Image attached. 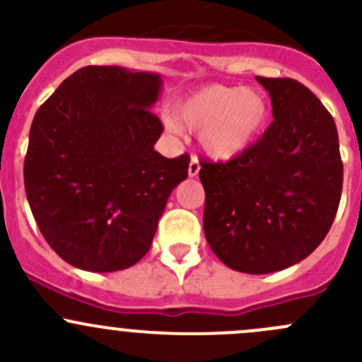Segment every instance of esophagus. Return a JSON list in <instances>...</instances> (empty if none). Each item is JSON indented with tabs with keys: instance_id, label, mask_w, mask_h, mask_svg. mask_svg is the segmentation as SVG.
I'll list each match as a JSON object with an SVG mask.
<instances>
[{
	"instance_id": "obj_1",
	"label": "esophagus",
	"mask_w": 362,
	"mask_h": 362,
	"mask_svg": "<svg viewBox=\"0 0 362 362\" xmlns=\"http://www.w3.org/2000/svg\"><path fill=\"white\" fill-rule=\"evenodd\" d=\"M198 173H199V160L198 158H192L191 163H189V177L194 178Z\"/></svg>"
}]
</instances>
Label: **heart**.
Listing matches in <instances>:
<instances>
[{"label": "heart", "mask_w": 362, "mask_h": 362, "mask_svg": "<svg viewBox=\"0 0 362 362\" xmlns=\"http://www.w3.org/2000/svg\"><path fill=\"white\" fill-rule=\"evenodd\" d=\"M269 120V103L262 93L245 87L210 86L198 90L177 108V122L168 119V129L180 126L199 133V145L208 158L229 160L242 156L257 141Z\"/></svg>", "instance_id": "1"}]
</instances>
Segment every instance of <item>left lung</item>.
I'll return each mask as SVG.
<instances>
[{
	"instance_id": "8db88e82",
	"label": "left lung",
	"mask_w": 362,
	"mask_h": 362,
	"mask_svg": "<svg viewBox=\"0 0 362 362\" xmlns=\"http://www.w3.org/2000/svg\"><path fill=\"white\" fill-rule=\"evenodd\" d=\"M273 122L228 163H202L203 229L214 254L250 275L280 272L326 238L341 198L338 131L319 98L293 78L255 76Z\"/></svg>"
}]
</instances>
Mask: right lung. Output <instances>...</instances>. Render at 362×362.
Returning a JSON list of instances; mask_svg holds the SVG:
<instances>
[{
  "label": "right lung",
  "instance_id": "obj_1",
  "mask_svg": "<svg viewBox=\"0 0 362 362\" xmlns=\"http://www.w3.org/2000/svg\"><path fill=\"white\" fill-rule=\"evenodd\" d=\"M159 73L86 66L38 108L29 131L24 187L33 217L68 264L110 273L152 245L189 156L154 151L163 124L152 113Z\"/></svg>",
  "mask_w": 362,
  "mask_h": 362
}]
</instances>
